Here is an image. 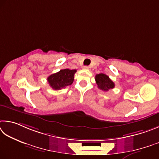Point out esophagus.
<instances>
[{
	"mask_svg": "<svg viewBox=\"0 0 159 159\" xmlns=\"http://www.w3.org/2000/svg\"><path fill=\"white\" fill-rule=\"evenodd\" d=\"M84 69H86V70H89V67L87 66H84Z\"/></svg>",
	"mask_w": 159,
	"mask_h": 159,
	"instance_id": "obj_1",
	"label": "esophagus"
}]
</instances>
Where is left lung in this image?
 <instances>
[{
    "mask_svg": "<svg viewBox=\"0 0 159 159\" xmlns=\"http://www.w3.org/2000/svg\"><path fill=\"white\" fill-rule=\"evenodd\" d=\"M96 82L98 88L104 91H107L112 89L115 87V83L110 79V77L103 73H100L96 75Z\"/></svg>",
    "mask_w": 159,
    "mask_h": 159,
    "instance_id": "obj_1",
    "label": "left lung"
}]
</instances>
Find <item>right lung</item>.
Listing matches in <instances>:
<instances>
[{"label":"right lung","mask_w":159,"mask_h":159,"mask_svg":"<svg viewBox=\"0 0 159 159\" xmlns=\"http://www.w3.org/2000/svg\"><path fill=\"white\" fill-rule=\"evenodd\" d=\"M76 72V70H61L59 72L49 75L47 77V81L53 89L60 90L72 84Z\"/></svg>","instance_id":"right-lung-1"}]
</instances>
